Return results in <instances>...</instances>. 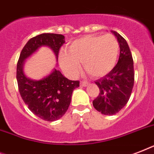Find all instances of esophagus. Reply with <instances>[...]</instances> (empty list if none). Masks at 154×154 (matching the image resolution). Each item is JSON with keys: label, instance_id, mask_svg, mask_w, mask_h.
<instances>
[{"label": "esophagus", "instance_id": "34e87169", "mask_svg": "<svg viewBox=\"0 0 154 154\" xmlns=\"http://www.w3.org/2000/svg\"><path fill=\"white\" fill-rule=\"evenodd\" d=\"M89 85V82H86V81H82L81 82V85L82 86H87Z\"/></svg>", "mask_w": 154, "mask_h": 154}]
</instances>
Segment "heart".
I'll return each instance as SVG.
<instances>
[{
	"mask_svg": "<svg viewBox=\"0 0 154 154\" xmlns=\"http://www.w3.org/2000/svg\"><path fill=\"white\" fill-rule=\"evenodd\" d=\"M119 49V42L112 34L87 35L72 42L69 52H60L59 60L62 69L69 76L79 73L82 62L92 77H102L114 67Z\"/></svg>",
	"mask_w": 154,
	"mask_h": 154,
	"instance_id": "1",
	"label": "heart"
}]
</instances>
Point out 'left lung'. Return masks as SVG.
Segmentation results:
<instances>
[{
    "instance_id": "left-lung-1",
    "label": "left lung",
    "mask_w": 154,
    "mask_h": 154,
    "mask_svg": "<svg viewBox=\"0 0 154 154\" xmlns=\"http://www.w3.org/2000/svg\"><path fill=\"white\" fill-rule=\"evenodd\" d=\"M112 32L119 42V59L108 74L95 82L100 93L93 101L94 107L105 115L116 114L126 105L134 84V60L129 45L119 33Z\"/></svg>"
}]
</instances>
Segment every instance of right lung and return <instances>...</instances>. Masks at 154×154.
Listing matches in <instances>:
<instances>
[{
    "label": "right lung",
    "instance_id": "add662e5",
    "mask_svg": "<svg viewBox=\"0 0 154 154\" xmlns=\"http://www.w3.org/2000/svg\"><path fill=\"white\" fill-rule=\"evenodd\" d=\"M65 43L61 34L42 33L32 37L20 52L17 65V81L21 98L31 112L47 122L60 119L70 105L72 91L79 87V81H70L54 69L49 76L39 81L28 78L23 72V64L27 57L41 46H49L58 59L60 47Z\"/></svg>",
    "mask_w": 154,
    "mask_h": 154
}]
</instances>
